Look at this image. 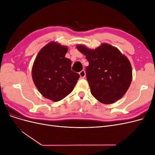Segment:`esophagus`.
Here are the masks:
<instances>
[{
  "label": "esophagus",
  "instance_id": "obj_1",
  "mask_svg": "<svg viewBox=\"0 0 155 155\" xmlns=\"http://www.w3.org/2000/svg\"><path fill=\"white\" fill-rule=\"evenodd\" d=\"M79 75H80V77L81 78H84L85 77V75H86V73H85V70H81V71L79 73Z\"/></svg>",
  "mask_w": 155,
  "mask_h": 155
}]
</instances>
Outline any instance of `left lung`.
<instances>
[{
  "label": "left lung",
  "mask_w": 155,
  "mask_h": 155,
  "mask_svg": "<svg viewBox=\"0 0 155 155\" xmlns=\"http://www.w3.org/2000/svg\"><path fill=\"white\" fill-rule=\"evenodd\" d=\"M77 49L86 55L87 79L92 95L104 104L121 99L132 81V67L128 58L114 46L103 43L94 50L83 45Z\"/></svg>",
  "instance_id": "8db88e82"
}]
</instances>
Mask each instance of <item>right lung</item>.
<instances>
[{
	"instance_id": "add662e5",
	"label": "right lung",
	"mask_w": 155,
	"mask_h": 155,
	"mask_svg": "<svg viewBox=\"0 0 155 155\" xmlns=\"http://www.w3.org/2000/svg\"><path fill=\"white\" fill-rule=\"evenodd\" d=\"M67 51V46L50 42L41 48L33 64L35 87L45 97L55 102L71 93L80 77L71 70V61L65 58Z\"/></svg>"
}]
</instances>
